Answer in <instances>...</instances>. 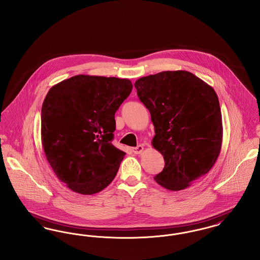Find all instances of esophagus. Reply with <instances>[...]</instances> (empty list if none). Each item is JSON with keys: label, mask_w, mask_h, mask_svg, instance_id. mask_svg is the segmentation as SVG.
I'll return each mask as SVG.
<instances>
[{"label": "esophagus", "mask_w": 260, "mask_h": 260, "mask_svg": "<svg viewBox=\"0 0 260 260\" xmlns=\"http://www.w3.org/2000/svg\"><path fill=\"white\" fill-rule=\"evenodd\" d=\"M143 150H144V147L142 145H138V146H136L135 148H133V152L135 154H141L143 152Z\"/></svg>", "instance_id": "obj_1"}]
</instances>
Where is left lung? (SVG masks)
I'll return each instance as SVG.
<instances>
[{
	"instance_id": "left-lung-1",
	"label": "left lung",
	"mask_w": 260,
	"mask_h": 260,
	"mask_svg": "<svg viewBox=\"0 0 260 260\" xmlns=\"http://www.w3.org/2000/svg\"><path fill=\"white\" fill-rule=\"evenodd\" d=\"M135 87L155 127L152 145L165 160L154 179L168 190H183L209 173L220 153L218 98L207 83L182 70L142 77Z\"/></svg>"
}]
</instances>
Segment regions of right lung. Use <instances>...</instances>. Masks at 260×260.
Here are the masks:
<instances>
[{"label": "right lung", "mask_w": 260, "mask_h": 260, "mask_svg": "<svg viewBox=\"0 0 260 260\" xmlns=\"http://www.w3.org/2000/svg\"><path fill=\"white\" fill-rule=\"evenodd\" d=\"M132 89L128 79L77 75L49 90L42 106V144L70 190L92 195L115 178L125 155L111 143L115 113Z\"/></svg>", "instance_id": "right-lung-1"}]
</instances>
